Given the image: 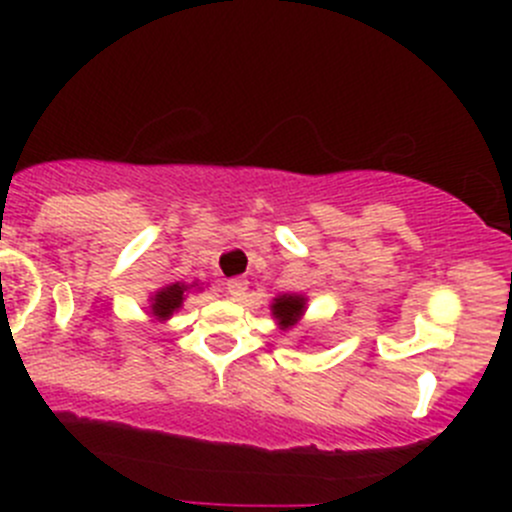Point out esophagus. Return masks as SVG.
Listing matches in <instances>:
<instances>
[{"label":"esophagus","instance_id":"esophagus-1","mask_svg":"<svg viewBox=\"0 0 512 512\" xmlns=\"http://www.w3.org/2000/svg\"><path fill=\"white\" fill-rule=\"evenodd\" d=\"M247 292V280H242V277H235V280L227 282V294H230L235 302H240L242 297H245Z\"/></svg>","mask_w":512,"mask_h":512}]
</instances>
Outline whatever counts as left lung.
Listing matches in <instances>:
<instances>
[{
	"label": "left lung",
	"mask_w": 512,
	"mask_h": 512,
	"mask_svg": "<svg viewBox=\"0 0 512 512\" xmlns=\"http://www.w3.org/2000/svg\"><path fill=\"white\" fill-rule=\"evenodd\" d=\"M270 309H272V317H275L277 327H280L282 332H287V329L297 327V324L302 322L304 312H307V297L299 292L277 294V297L272 299Z\"/></svg>",
	"instance_id": "obj_1"
}]
</instances>
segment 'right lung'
<instances>
[{
  "label": "right lung",
  "instance_id": "right-lung-1",
  "mask_svg": "<svg viewBox=\"0 0 512 512\" xmlns=\"http://www.w3.org/2000/svg\"><path fill=\"white\" fill-rule=\"evenodd\" d=\"M195 289L200 292L198 282H193V285H188V282H168V285L158 287L156 292L148 294L146 312L160 324L168 322V319L183 307L185 297H188L190 292H195Z\"/></svg>",
  "mask_w": 512,
  "mask_h": 512
}]
</instances>
